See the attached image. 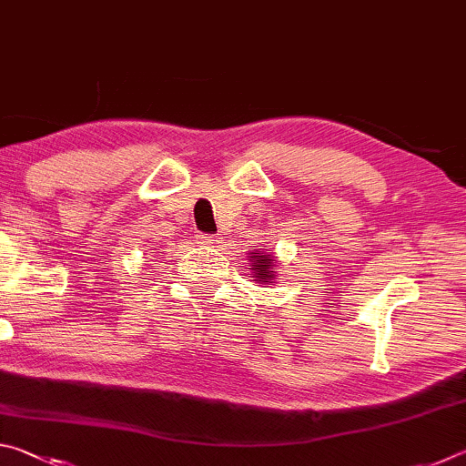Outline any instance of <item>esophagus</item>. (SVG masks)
<instances>
[{
	"label": "esophagus",
	"instance_id": "esophagus-1",
	"mask_svg": "<svg viewBox=\"0 0 466 466\" xmlns=\"http://www.w3.org/2000/svg\"><path fill=\"white\" fill-rule=\"evenodd\" d=\"M197 240H199L201 244H208V247H219V244H222V240H219L214 234H199L197 236Z\"/></svg>",
	"mask_w": 466,
	"mask_h": 466
}]
</instances>
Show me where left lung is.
Segmentation results:
<instances>
[{
    "mask_svg": "<svg viewBox=\"0 0 466 466\" xmlns=\"http://www.w3.org/2000/svg\"><path fill=\"white\" fill-rule=\"evenodd\" d=\"M250 269L255 281L261 283H275V271H273V257L265 255L263 250L250 252Z\"/></svg>",
    "mask_w": 466,
    "mask_h": 466,
    "instance_id": "obj_1",
    "label": "left lung"
}]
</instances>
